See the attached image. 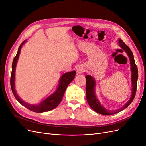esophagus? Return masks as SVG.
<instances>
[{
    "label": "esophagus",
    "mask_w": 146,
    "mask_h": 146,
    "mask_svg": "<svg viewBox=\"0 0 146 146\" xmlns=\"http://www.w3.org/2000/svg\"><path fill=\"white\" fill-rule=\"evenodd\" d=\"M85 69L83 66H79L77 68V72L78 74H82L85 72Z\"/></svg>",
    "instance_id": "1"
}]
</instances>
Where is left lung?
Listing matches in <instances>:
<instances>
[{
  "label": "left lung",
  "mask_w": 146,
  "mask_h": 146,
  "mask_svg": "<svg viewBox=\"0 0 146 146\" xmlns=\"http://www.w3.org/2000/svg\"><path fill=\"white\" fill-rule=\"evenodd\" d=\"M119 46L125 51L130 59V69H131V94L130 99L127 101V102L123 105L121 108L116 110H108L105 108L104 106L102 105L99 102V100L97 98L96 95V81L94 77H92L90 75H87L85 78L86 79V100L90 107L97 112L102 115H111V114H116L121 111L122 110L126 108L129 106L131 102L133 101L136 91L137 82L138 78V68L135 64L133 54L132 53L130 48L125 44L121 39H119Z\"/></svg>",
  "instance_id": "8db88e82"
}]
</instances>
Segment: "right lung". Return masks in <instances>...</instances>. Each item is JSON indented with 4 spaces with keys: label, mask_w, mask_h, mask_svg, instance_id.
<instances>
[{
    "label": "right lung",
    "mask_w": 146,
    "mask_h": 146,
    "mask_svg": "<svg viewBox=\"0 0 146 146\" xmlns=\"http://www.w3.org/2000/svg\"><path fill=\"white\" fill-rule=\"evenodd\" d=\"M26 42H27V40H25L20 45L16 55L13 61L12 71L10 78V85L12 92L16 100L21 105L24 106V107L30 110V111L36 113H43L50 111V110L55 108L61 102L66 88H67L69 84L74 80L75 76H76V70H73V71L68 72L63 74L60 77L58 85L56 90L52 94L48 96L44 100H43L41 102L38 104H31L24 102L23 100V99H21V98H19L15 89V71L21 48Z\"/></svg>",
    "instance_id": "right-lung-1"
}]
</instances>
